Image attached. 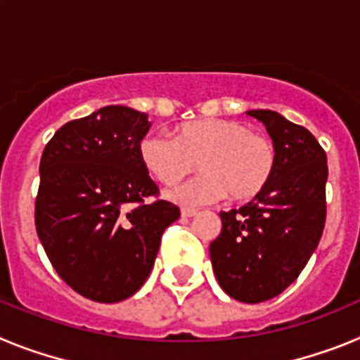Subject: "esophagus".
<instances>
[{"instance_id": "34e87169", "label": "esophagus", "mask_w": 360, "mask_h": 360, "mask_svg": "<svg viewBox=\"0 0 360 360\" xmlns=\"http://www.w3.org/2000/svg\"><path fill=\"white\" fill-rule=\"evenodd\" d=\"M198 214V211L193 207H182V218H193V216Z\"/></svg>"}]
</instances>
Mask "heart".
Returning <instances> with one entry per match:
<instances>
[{
    "mask_svg": "<svg viewBox=\"0 0 360 360\" xmlns=\"http://www.w3.org/2000/svg\"><path fill=\"white\" fill-rule=\"evenodd\" d=\"M148 173L164 186H176L198 167L203 171L169 198L186 205L218 202L231 195L247 202L269 186L276 169V149L269 136L236 120L203 119L174 129V139L151 131L139 142Z\"/></svg>",
    "mask_w": 360,
    "mask_h": 360,
    "instance_id": "b5f03b06",
    "label": "heart"
}]
</instances>
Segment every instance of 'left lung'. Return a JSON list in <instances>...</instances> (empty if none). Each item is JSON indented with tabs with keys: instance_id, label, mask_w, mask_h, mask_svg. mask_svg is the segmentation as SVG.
Returning a JSON list of instances; mask_svg holds the SVG:
<instances>
[{
	"instance_id": "1",
	"label": "left lung",
	"mask_w": 360,
	"mask_h": 360,
	"mask_svg": "<svg viewBox=\"0 0 360 360\" xmlns=\"http://www.w3.org/2000/svg\"><path fill=\"white\" fill-rule=\"evenodd\" d=\"M247 115L265 124L276 149L269 186L240 209L221 211L209 247L219 287L243 303H262L297 279L326 221V153L299 124L270 110Z\"/></svg>"
}]
</instances>
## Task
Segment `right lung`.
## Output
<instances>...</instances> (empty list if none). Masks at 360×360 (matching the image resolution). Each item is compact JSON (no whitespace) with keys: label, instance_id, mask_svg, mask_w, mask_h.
Listing matches in <instances>:
<instances>
[{"label":"right lung","instance_id":"1","mask_svg":"<svg viewBox=\"0 0 360 360\" xmlns=\"http://www.w3.org/2000/svg\"><path fill=\"white\" fill-rule=\"evenodd\" d=\"M148 115L106 106L66 122L41 157L36 231L59 278L97 303H117L144 285L162 234L180 209L157 198L139 157Z\"/></svg>","mask_w":360,"mask_h":360}]
</instances>
